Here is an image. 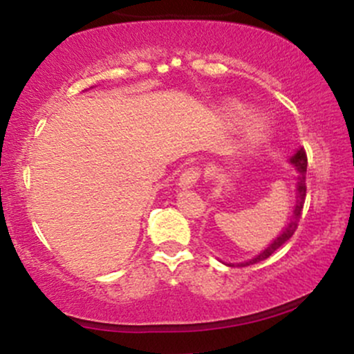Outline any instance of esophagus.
I'll use <instances>...</instances> for the list:
<instances>
[{"instance_id":"34e87169","label":"esophagus","mask_w":354,"mask_h":354,"mask_svg":"<svg viewBox=\"0 0 354 354\" xmlns=\"http://www.w3.org/2000/svg\"><path fill=\"white\" fill-rule=\"evenodd\" d=\"M201 174H203L201 166H189V168H186L185 171L181 173L180 186L181 188H189V186L196 185L198 180L201 178Z\"/></svg>"}]
</instances>
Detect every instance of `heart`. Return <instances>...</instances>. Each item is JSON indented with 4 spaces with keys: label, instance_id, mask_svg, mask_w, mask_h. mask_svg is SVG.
<instances>
[{
    "label": "heart",
    "instance_id": "heart-1",
    "mask_svg": "<svg viewBox=\"0 0 354 354\" xmlns=\"http://www.w3.org/2000/svg\"><path fill=\"white\" fill-rule=\"evenodd\" d=\"M228 115H230V118H233L234 121H239V120H243V116L246 115V109L243 106H239V104H233V106L228 108ZM268 131H270V121L263 116L254 118V120H251L250 123L246 124V129H245L246 143H250V145L259 143V141L265 140Z\"/></svg>",
    "mask_w": 354,
    "mask_h": 354
}]
</instances>
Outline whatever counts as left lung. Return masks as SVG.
<instances>
[{"label":"left lung","mask_w":354,"mask_h":354,"mask_svg":"<svg viewBox=\"0 0 354 354\" xmlns=\"http://www.w3.org/2000/svg\"><path fill=\"white\" fill-rule=\"evenodd\" d=\"M291 163L296 166V171H298V200H296V206H295V211H293V218H291V221L288 223V226L284 228V231L281 234H279L278 238L274 239L273 243H271L270 246L266 248L263 253H259L256 258L250 259V261L246 263H241L239 266H250L253 265V263H258V261H263V259L270 258L271 254L274 253L276 250H278L279 246L284 245V243L288 241L291 236L295 234V231L298 230V223H299V218H301V213H303V205H304V200H306V166H308V156H306V151H304V148H299L298 151L293 158H291Z\"/></svg>","instance_id":"1"}]
</instances>
